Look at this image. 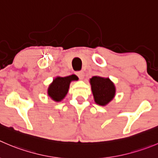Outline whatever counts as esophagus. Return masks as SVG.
I'll use <instances>...</instances> for the list:
<instances>
[{
  "label": "esophagus",
  "instance_id": "obj_1",
  "mask_svg": "<svg viewBox=\"0 0 158 158\" xmlns=\"http://www.w3.org/2000/svg\"><path fill=\"white\" fill-rule=\"evenodd\" d=\"M76 75L78 76V77L79 78V79H82L84 78V73L82 71H79V72H77L76 73Z\"/></svg>",
  "mask_w": 158,
  "mask_h": 158
}]
</instances>
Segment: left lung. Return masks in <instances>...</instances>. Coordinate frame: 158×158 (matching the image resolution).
I'll return each instance as SVG.
<instances>
[{
  "mask_svg": "<svg viewBox=\"0 0 158 158\" xmlns=\"http://www.w3.org/2000/svg\"><path fill=\"white\" fill-rule=\"evenodd\" d=\"M90 84L94 100L98 105H107L115 96L116 88L109 78L93 76L90 79Z\"/></svg>",
  "mask_w": 158,
  "mask_h": 158,
  "instance_id": "8db88e82",
  "label": "left lung"
}]
</instances>
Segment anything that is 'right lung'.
<instances>
[{
  "label": "right lung",
  "instance_id": "add662e5",
  "mask_svg": "<svg viewBox=\"0 0 158 158\" xmlns=\"http://www.w3.org/2000/svg\"><path fill=\"white\" fill-rule=\"evenodd\" d=\"M75 80H78V77L75 75L66 77H56L48 87V96H50L56 102L62 101L68 93L70 82Z\"/></svg>",
  "mask_w": 158,
  "mask_h": 158
}]
</instances>
